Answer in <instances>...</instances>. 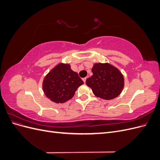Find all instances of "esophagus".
Masks as SVG:
<instances>
[{"instance_id":"1","label":"esophagus","mask_w":160,"mask_h":160,"mask_svg":"<svg viewBox=\"0 0 160 160\" xmlns=\"http://www.w3.org/2000/svg\"><path fill=\"white\" fill-rule=\"evenodd\" d=\"M86 80H87V77H85V78H83V81L84 83H85V82H86Z\"/></svg>"}]
</instances>
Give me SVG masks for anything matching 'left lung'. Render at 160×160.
<instances>
[{
  "label": "left lung",
  "mask_w": 160,
  "mask_h": 160,
  "mask_svg": "<svg viewBox=\"0 0 160 160\" xmlns=\"http://www.w3.org/2000/svg\"><path fill=\"white\" fill-rule=\"evenodd\" d=\"M92 72L93 75L87 79L86 85L96 97L111 100L122 93L124 88V78L116 67L108 62H99L94 64Z\"/></svg>",
  "instance_id": "obj_1"
}]
</instances>
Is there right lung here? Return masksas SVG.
<instances>
[{"mask_svg": "<svg viewBox=\"0 0 160 160\" xmlns=\"http://www.w3.org/2000/svg\"><path fill=\"white\" fill-rule=\"evenodd\" d=\"M83 84L69 64L59 63L51 70L42 82L45 95L52 102L62 103L71 99L77 88Z\"/></svg>", "mask_w": 160, "mask_h": 160, "instance_id": "add662e5", "label": "right lung"}]
</instances>
